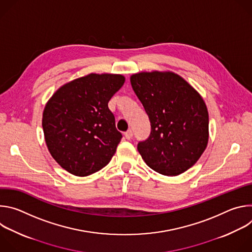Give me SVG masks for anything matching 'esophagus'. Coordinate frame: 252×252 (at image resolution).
Returning <instances> with one entry per match:
<instances>
[{
    "mask_svg": "<svg viewBox=\"0 0 252 252\" xmlns=\"http://www.w3.org/2000/svg\"><path fill=\"white\" fill-rule=\"evenodd\" d=\"M132 135H133V133H132V131L130 129L125 132V136H126V139H130L132 137Z\"/></svg>",
    "mask_w": 252,
    "mask_h": 252,
    "instance_id": "1",
    "label": "esophagus"
}]
</instances>
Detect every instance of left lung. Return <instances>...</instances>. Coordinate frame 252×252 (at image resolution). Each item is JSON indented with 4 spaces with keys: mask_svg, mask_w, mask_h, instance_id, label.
I'll return each mask as SVG.
<instances>
[{
    "mask_svg": "<svg viewBox=\"0 0 252 252\" xmlns=\"http://www.w3.org/2000/svg\"><path fill=\"white\" fill-rule=\"evenodd\" d=\"M132 90L151 122V134L137 143L142 159L163 175L190 168L208 141V113L200 94L171 71H152L130 77Z\"/></svg>",
    "mask_w": 252,
    "mask_h": 252,
    "instance_id": "8db88e82",
    "label": "left lung"
}]
</instances>
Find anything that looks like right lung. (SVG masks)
<instances>
[{"mask_svg": "<svg viewBox=\"0 0 252 252\" xmlns=\"http://www.w3.org/2000/svg\"><path fill=\"white\" fill-rule=\"evenodd\" d=\"M124 84L122 75L90 74L63 85L47 102V147L69 173L87 176L111 161L123 135L107 103Z\"/></svg>", "mask_w": 252, "mask_h": 252, "instance_id": "add662e5", "label": "right lung"}]
</instances>
